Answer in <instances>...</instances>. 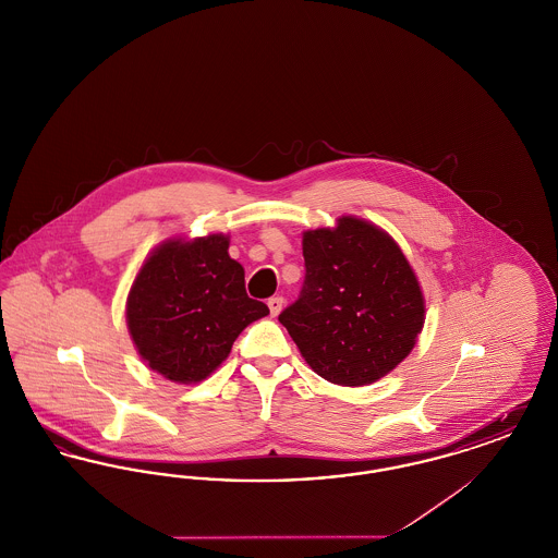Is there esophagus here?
<instances>
[{
	"instance_id": "1",
	"label": "esophagus",
	"mask_w": 558,
	"mask_h": 558,
	"mask_svg": "<svg viewBox=\"0 0 558 558\" xmlns=\"http://www.w3.org/2000/svg\"><path fill=\"white\" fill-rule=\"evenodd\" d=\"M267 307H269V314L276 318V316L282 312V307H284V299H282V296H271V299L267 301Z\"/></svg>"
}]
</instances>
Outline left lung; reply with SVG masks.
Masks as SVG:
<instances>
[{
  "label": "left lung",
  "instance_id": "obj_1",
  "mask_svg": "<svg viewBox=\"0 0 558 558\" xmlns=\"http://www.w3.org/2000/svg\"><path fill=\"white\" fill-rule=\"evenodd\" d=\"M305 284L278 319L328 383L364 387L398 368L426 318L421 282L391 234L355 215L303 232Z\"/></svg>",
  "mask_w": 558,
  "mask_h": 558
}]
</instances>
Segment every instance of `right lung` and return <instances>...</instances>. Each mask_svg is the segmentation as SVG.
<instances>
[{
	"instance_id": "add662e5",
	"label": "right lung",
	"mask_w": 558,
	"mask_h": 558,
	"mask_svg": "<svg viewBox=\"0 0 558 558\" xmlns=\"http://www.w3.org/2000/svg\"><path fill=\"white\" fill-rule=\"evenodd\" d=\"M230 236L162 240L133 278L125 319L142 362L162 378L196 385L228 360L240 332L269 314L244 289Z\"/></svg>"
}]
</instances>
